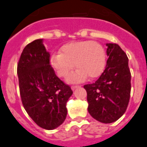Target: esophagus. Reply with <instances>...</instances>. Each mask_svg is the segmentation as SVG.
Wrapping results in <instances>:
<instances>
[{"label": "esophagus", "instance_id": "34e87169", "mask_svg": "<svg viewBox=\"0 0 147 147\" xmlns=\"http://www.w3.org/2000/svg\"><path fill=\"white\" fill-rule=\"evenodd\" d=\"M79 87H80L79 85H72L71 87V90H75V89H76V88H79Z\"/></svg>", "mask_w": 147, "mask_h": 147}]
</instances>
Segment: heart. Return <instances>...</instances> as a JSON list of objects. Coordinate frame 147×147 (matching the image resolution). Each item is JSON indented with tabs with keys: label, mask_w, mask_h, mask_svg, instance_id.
<instances>
[{
	"label": "heart",
	"mask_w": 147,
	"mask_h": 147,
	"mask_svg": "<svg viewBox=\"0 0 147 147\" xmlns=\"http://www.w3.org/2000/svg\"><path fill=\"white\" fill-rule=\"evenodd\" d=\"M50 63L61 78L67 77L75 64L77 69L67 78V82L78 83L87 76L94 79L100 76L107 65V53L104 47L96 41H72L63 45L59 53L51 55Z\"/></svg>",
	"instance_id": "b5f03b06"
}]
</instances>
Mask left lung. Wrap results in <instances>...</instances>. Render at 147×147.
Instances as JSON below:
<instances>
[{
	"label": "left lung",
	"instance_id": "1",
	"mask_svg": "<svg viewBox=\"0 0 147 147\" xmlns=\"http://www.w3.org/2000/svg\"><path fill=\"white\" fill-rule=\"evenodd\" d=\"M106 69L96 82L85 84L88 113L102 123H112L127 109L131 94V71L126 53L116 44H107Z\"/></svg>",
	"mask_w": 147,
	"mask_h": 147
}]
</instances>
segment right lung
Masks as SVG:
<instances>
[{"label":"right lung","mask_w":147,"mask_h":147,"mask_svg":"<svg viewBox=\"0 0 147 147\" xmlns=\"http://www.w3.org/2000/svg\"><path fill=\"white\" fill-rule=\"evenodd\" d=\"M17 75L22 105L32 120L46 130L62 125L67 115L66 102L73 92L56 76L43 39L25 47Z\"/></svg>","instance_id":"obj_1"}]
</instances>
